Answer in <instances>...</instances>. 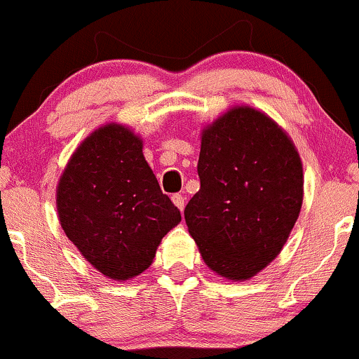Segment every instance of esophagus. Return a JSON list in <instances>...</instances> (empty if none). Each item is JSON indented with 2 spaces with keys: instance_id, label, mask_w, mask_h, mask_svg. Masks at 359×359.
<instances>
[{
  "instance_id": "obj_1",
  "label": "esophagus",
  "mask_w": 359,
  "mask_h": 359,
  "mask_svg": "<svg viewBox=\"0 0 359 359\" xmlns=\"http://www.w3.org/2000/svg\"><path fill=\"white\" fill-rule=\"evenodd\" d=\"M172 203H174L180 211H184V205H185L184 196H180V194H174V196H172Z\"/></svg>"
}]
</instances>
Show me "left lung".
<instances>
[{
  "mask_svg": "<svg viewBox=\"0 0 359 359\" xmlns=\"http://www.w3.org/2000/svg\"><path fill=\"white\" fill-rule=\"evenodd\" d=\"M199 192L184 217L201 257L228 280H246L275 259L297 221L302 162L265 113L236 106L204 128Z\"/></svg>",
  "mask_w": 359,
  "mask_h": 359,
  "instance_id": "obj_1",
  "label": "left lung"
}]
</instances>
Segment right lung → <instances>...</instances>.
Wrapping results in <instances>:
<instances>
[{
  "mask_svg": "<svg viewBox=\"0 0 359 359\" xmlns=\"http://www.w3.org/2000/svg\"><path fill=\"white\" fill-rule=\"evenodd\" d=\"M142 148L130 128L101 126L74 151L57 185L62 229L94 269L113 280L145 271L162 238L182 219Z\"/></svg>",
  "mask_w": 359,
  "mask_h": 359,
  "instance_id": "1",
  "label": "right lung"
}]
</instances>
